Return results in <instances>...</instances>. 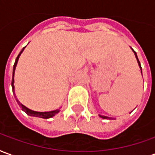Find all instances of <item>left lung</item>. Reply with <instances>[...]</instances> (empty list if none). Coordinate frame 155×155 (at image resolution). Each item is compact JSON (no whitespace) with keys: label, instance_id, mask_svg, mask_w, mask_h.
Listing matches in <instances>:
<instances>
[{"label":"left lung","instance_id":"left-lung-1","mask_svg":"<svg viewBox=\"0 0 155 155\" xmlns=\"http://www.w3.org/2000/svg\"><path fill=\"white\" fill-rule=\"evenodd\" d=\"M131 49H132V48H131ZM132 51H133L134 54V55H135V57H136L137 62H138V64H139V66H140V71H141V73H142V68H141V65H140V61H139V59H138V56H137L136 52L134 51L133 49H132ZM99 116L101 117V118H102V119H105V120H112V119H113V118H110V117L104 116V115H101V114H99Z\"/></svg>","mask_w":155,"mask_h":155}]
</instances>
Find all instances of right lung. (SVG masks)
<instances>
[{
    "instance_id": "right-lung-1",
    "label": "right lung",
    "mask_w": 155,
    "mask_h": 155,
    "mask_svg": "<svg viewBox=\"0 0 155 155\" xmlns=\"http://www.w3.org/2000/svg\"><path fill=\"white\" fill-rule=\"evenodd\" d=\"M26 47H25L22 49L21 52H20V54H18V56L16 57L15 61V64H14V66H13V74H12V91H13V94H15V86H14V75H15V67H16V65H17V62H18L19 58H20V55L21 54V53L24 51V49ZM16 101H17V103L21 107L22 110L25 111L26 114L30 115V116H34V117H39V118H42V119H50V118H52L53 116H54L55 114H58L59 112H60V109H58V110H52V111H48V112H38V111H34L32 110H30L29 108H27L26 106H25L24 104H22L20 101L17 100V99H15Z\"/></svg>"
}]
</instances>
